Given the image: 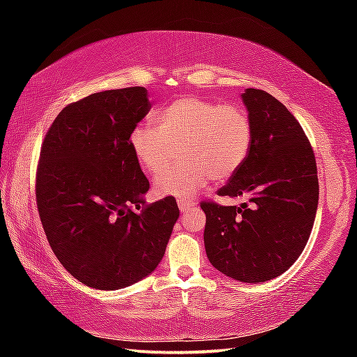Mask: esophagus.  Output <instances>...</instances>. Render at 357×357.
<instances>
[{
	"label": "esophagus",
	"mask_w": 357,
	"mask_h": 357,
	"mask_svg": "<svg viewBox=\"0 0 357 357\" xmlns=\"http://www.w3.org/2000/svg\"><path fill=\"white\" fill-rule=\"evenodd\" d=\"M178 206L181 213H187L192 206H195V203L192 200H178Z\"/></svg>",
	"instance_id": "34e87169"
}]
</instances>
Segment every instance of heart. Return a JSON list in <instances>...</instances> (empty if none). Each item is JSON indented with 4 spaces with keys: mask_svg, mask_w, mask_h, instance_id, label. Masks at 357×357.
I'll use <instances>...</instances> for the list:
<instances>
[{
    "mask_svg": "<svg viewBox=\"0 0 357 357\" xmlns=\"http://www.w3.org/2000/svg\"><path fill=\"white\" fill-rule=\"evenodd\" d=\"M252 142V123L243 107L192 96L174 99L157 113L155 128L137 126L129 137L138 165L154 176L180 149L185 164L154 179L157 197H190L209 179L225 183L245 164Z\"/></svg>",
    "mask_w": 357,
    "mask_h": 357,
    "instance_id": "1",
    "label": "heart"
}]
</instances>
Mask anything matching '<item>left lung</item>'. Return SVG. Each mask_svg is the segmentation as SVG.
Instances as JSON below:
<instances>
[{
  "label": "left lung",
  "mask_w": 357,
  "mask_h": 357,
  "mask_svg": "<svg viewBox=\"0 0 357 357\" xmlns=\"http://www.w3.org/2000/svg\"><path fill=\"white\" fill-rule=\"evenodd\" d=\"M253 142L241 170L217 190L249 198L241 206L202 202L204 249L211 264L234 280L255 283L280 275L309 241L318 208L312 144L288 108L263 89L247 88Z\"/></svg>",
  "instance_id": "left-lung-1"
}]
</instances>
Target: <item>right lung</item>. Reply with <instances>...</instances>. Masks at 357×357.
<instances>
[{"instance_id": "right-lung-1", "label": "right lung", "mask_w": 357, "mask_h": 357, "mask_svg": "<svg viewBox=\"0 0 357 357\" xmlns=\"http://www.w3.org/2000/svg\"><path fill=\"white\" fill-rule=\"evenodd\" d=\"M149 110L142 86L94 93L64 107L42 142V227L59 263L86 287L118 289L149 275L179 217L173 197L143 200L149 181L129 137Z\"/></svg>"}]
</instances>
